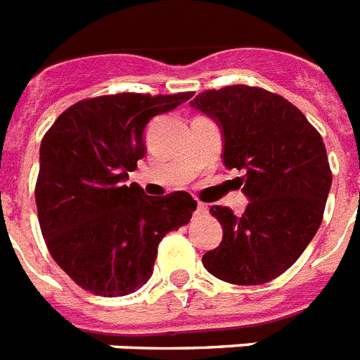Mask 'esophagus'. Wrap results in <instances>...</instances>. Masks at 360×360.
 Returning a JSON list of instances; mask_svg holds the SVG:
<instances>
[{
  "mask_svg": "<svg viewBox=\"0 0 360 360\" xmlns=\"http://www.w3.org/2000/svg\"><path fill=\"white\" fill-rule=\"evenodd\" d=\"M206 213H207V206H206V204H200V202H198L197 215H206Z\"/></svg>",
  "mask_w": 360,
  "mask_h": 360,
  "instance_id": "esophagus-1",
  "label": "esophagus"
}]
</instances>
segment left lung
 Here are the masks:
<instances>
[{"instance_id": "8db88e82", "label": "left lung", "mask_w": 360, "mask_h": 360, "mask_svg": "<svg viewBox=\"0 0 360 360\" xmlns=\"http://www.w3.org/2000/svg\"><path fill=\"white\" fill-rule=\"evenodd\" d=\"M222 130L224 167L237 176L248 206L240 217L212 206L222 240L204 254L210 274L233 285H261L304 254L322 224L331 169L322 136L281 95L233 84L189 103Z\"/></svg>"}]
</instances>
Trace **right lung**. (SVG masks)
<instances>
[{"label":"right lung","mask_w":360,"mask_h":360,"mask_svg":"<svg viewBox=\"0 0 360 360\" xmlns=\"http://www.w3.org/2000/svg\"><path fill=\"white\" fill-rule=\"evenodd\" d=\"M193 97L115 94L62 112L40 145L37 198L41 236L71 280L106 298L141 289L153 276L160 240L187 224L197 200L186 191L147 197L127 186L145 156L154 115Z\"/></svg>","instance_id":"add662e5"}]
</instances>
